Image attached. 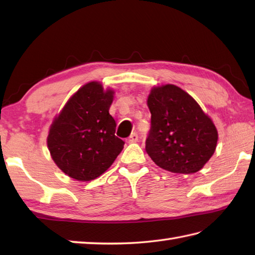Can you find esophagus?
I'll return each mask as SVG.
<instances>
[{"label":"esophagus","instance_id":"34e87169","mask_svg":"<svg viewBox=\"0 0 255 255\" xmlns=\"http://www.w3.org/2000/svg\"><path fill=\"white\" fill-rule=\"evenodd\" d=\"M138 139H139L138 133H137V132H132V133L130 134V136H129V138H128V142H129V143L137 142Z\"/></svg>","mask_w":255,"mask_h":255}]
</instances>
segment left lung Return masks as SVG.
<instances>
[{
    "mask_svg": "<svg viewBox=\"0 0 255 255\" xmlns=\"http://www.w3.org/2000/svg\"><path fill=\"white\" fill-rule=\"evenodd\" d=\"M151 128L145 151L163 170L196 173L216 150L218 132L193 97L173 84L155 86L148 96Z\"/></svg>",
    "mask_w": 255,
    "mask_h": 255,
    "instance_id": "8db88e82",
    "label": "left lung"
}]
</instances>
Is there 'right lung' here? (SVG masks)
Listing matches in <instances>:
<instances>
[{"label":"right lung","mask_w":255,"mask_h":255,"mask_svg":"<svg viewBox=\"0 0 255 255\" xmlns=\"http://www.w3.org/2000/svg\"><path fill=\"white\" fill-rule=\"evenodd\" d=\"M114 91L99 82L83 85L53 121L48 149L59 169L70 177L88 182L102 175L125 142L115 136L116 123L110 115Z\"/></svg>","instance_id":"add662e5"}]
</instances>
